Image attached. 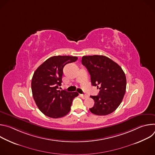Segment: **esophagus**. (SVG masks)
I'll return each mask as SVG.
<instances>
[{
  "instance_id": "esophagus-1",
  "label": "esophagus",
  "mask_w": 155,
  "mask_h": 155,
  "mask_svg": "<svg viewBox=\"0 0 155 155\" xmlns=\"http://www.w3.org/2000/svg\"><path fill=\"white\" fill-rule=\"evenodd\" d=\"M80 96H81V97L82 99H86V98L88 97V96L86 95V94H80Z\"/></svg>"
}]
</instances>
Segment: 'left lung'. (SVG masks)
Masks as SVG:
<instances>
[{
  "label": "left lung",
  "mask_w": 155,
  "mask_h": 155,
  "mask_svg": "<svg viewBox=\"0 0 155 155\" xmlns=\"http://www.w3.org/2000/svg\"><path fill=\"white\" fill-rule=\"evenodd\" d=\"M81 63L91 75L93 86L100 90L97 96H91L94 101L90 112L97 115H107L114 112L124 97L126 78L120 66L102 55L84 56Z\"/></svg>",
  "instance_id": "8db88e82"
}]
</instances>
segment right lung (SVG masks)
Segmentation results:
<instances>
[{
    "label": "right lung",
    "instance_id": "obj_1",
    "mask_svg": "<svg viewBox=\"0 0 155 155\" xmlns=\"http://www.w3.org/2000/svg\"><path fill=\"white\" fill-rule=\"evenodd\" d=\"M76 56H54L47 59L35 71L31 81L34 99L40 111L53 118H61L71 110L77 92L58 90L61 85L63 68L77 60Z\"/></svg>",
    "mask_w": 155,
    "mask_h": 155
}]
</instances>
